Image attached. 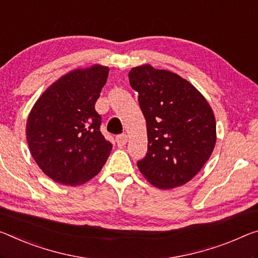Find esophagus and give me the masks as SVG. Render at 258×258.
Masks as SVG:
<instances>
[{"label": "esophagus", "mask_w": 258, "mask_h": 258, "mask_svg": "<svg viewBox=\"0 0 258 258\" xmlns=\"http://www.w3.org/2000/svg\"><path fill=\"white\" fill-rule=\"evenodd\" d=\"M116 142H117L118 147H124L126 144H127V136H126V134H120V136H117Z\"/></svg>", "instance_id": "obj_1"}]
</instances>
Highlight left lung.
Wrapping results in <instances>:
<instances>
[{
  "mask_svg": "<svg viewBox=\"0 0 258 258\" xmlns=\"http://www.w3.org/2000/svg\"><path fill=\"white\" fill-rule=\"evenodd\" d=\"M130 85L146 118L148 153L138 167L151 185L171 189L190 181L214 151L210 104L189 81L150 64L132 68Z\"/></svg>",
  "mask_w": 258,
  "mask_h": 258,
  "instance_id": "8db88e82",
  "label": "left lung"
}]
</instances>
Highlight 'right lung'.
Returning a JSON list of instances; mask_svg holds the SVG:
<instances>
[{
    "label": "right lung",
    "instance_id": "1",
    "mask_svg": "<svg viewBox=\"0 0 258 258\" xmlns=\"http://www.w3.org/2000/svg\"><path fill=\"white\" fill-rule=\"evenodd\" d=\"M110 69L101 64L65 73L41 94L26 121L36 164L52 180L79 186L100 172L112 145L100 131L95 102Z\"/></svg>",
    "mask_w": 258,
    "mask_h": 258
}]
</instances>
